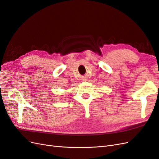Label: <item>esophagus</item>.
Listing matches in <instances>:
<instances>
[{"label": "esophagus", "mask_w": 159, "mask_h": 159, "mask_svg": "<svg viewBox=\"0 0 159 159\" xmlns=\"http://www.w3.org/2000/svg\"><path fill=\"white\" fill-rule=\"evenodd\" d=\"M83 80H84V81H86V80H87V78H86V77H83Z\"/></svg>", "instance_id": "esophagus-1"}]
</instances>
